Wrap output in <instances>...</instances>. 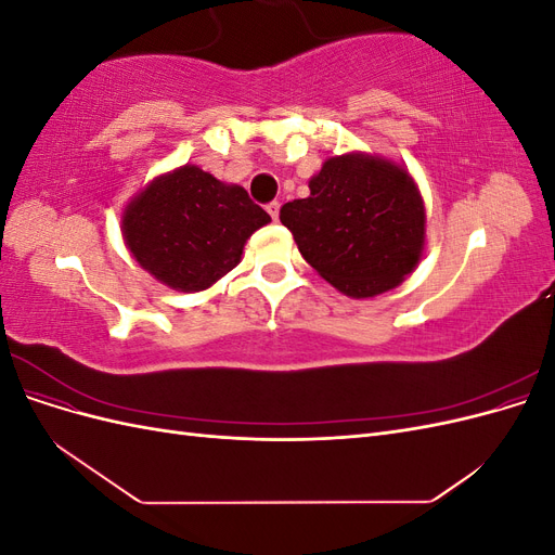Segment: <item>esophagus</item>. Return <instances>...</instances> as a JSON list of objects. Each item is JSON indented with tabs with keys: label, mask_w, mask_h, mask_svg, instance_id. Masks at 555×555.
I'll return each mask as SVG.
<instances>
[{
	"label": "esophagus",
	"mask_w": 555,
	"mask_h": 555,
	"mask_svg": "<svg viewBox=\"0 0 555 555\" xmlns=\"http://www.w3.org/2000/svg\"><path fill=\"white\" fill-rule=\"evenodd\" d=\"M266 210H268V215H271L273 220L278 222V215H280V204H278V201H271V204L266 206Z\"/></svg>",
	"instance_id": "esophagus-1"
}]
</instances>
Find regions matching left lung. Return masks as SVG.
<instances>
[{
  "label": "left lung",
  "mask_w": 555,
  "mask_h": 555,
  "mask_svg": "<svg viewBox=\"0 0 555 555\" xmlns=\"http://www.w3.org/2000/svg\"><path fill=\"white\" fill-rule=\"evenodd\" d=\"M280 222L314 271L351 298L398 287L424 251L426 212L414 180L367 155L324 162L310 196L284 204Z\"/></svg>",
  "instance_id": "obj_1"
}]
</instances>
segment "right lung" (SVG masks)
Wrapping results in <instances>:
<instances>
[{"label": "right lung", "mask_w": 555, "mask_h": 555, "mask_svg": "<svg viewBox=\"0 0 555 555\" xmlns=\"http://www.w3.org/2000/svg\"><path fill=\"white\" fill-rule=\"evenodd\" d=\"M268 222L271 215L238 184L182 166L131 201L122 233L150 275L178 292H201L236 268L245 241Z\"/></svg>", "instance_id": "right-lung-1"}]
</instances>
